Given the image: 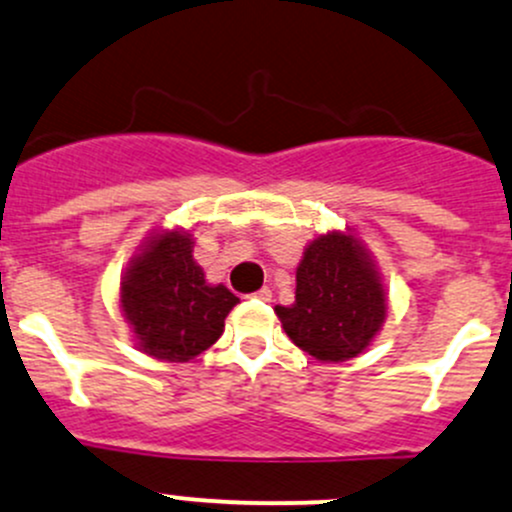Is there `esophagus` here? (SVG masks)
Listing matches in <instances>:
<instances>
[{
    "instance_id": "obj_1",
    "label": "esophagus",
    "mask_w": 512,
    "mask_h": 512,
    "mask_svg": "<svg viewBox=\"0 0 512 512\" xmlns=\"http://www.w3.org/2000/svg\"><path fill=\"white\" fill-rule=\"evenodd\" d=\"M255 299H260V301H270V299H272V289H270V287H262L260 292H255Z\"/></svg>"
}]
</instances>
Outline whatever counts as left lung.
I'll list each match as a JSON object with an SVG mask.
<instances>
[{"label": "left lung", "instance_id": "1", "mask_svg": "<svg viewBox=\"0 0 512 512\" xmlns=\"http://www.w3.org/2000/svg\"><path fill=\"white\" fill-rule=\"evenodd\" d=\"M292 343L321 363L358 358L385 324L387 292L353 228L328 230L304 247L292 306H274Z\"/></svg>", "mask_w": 512, "mask_h": 512}]
</instances>
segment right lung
Returning a JSON list of instances; mask_svg holds the SVG:
<instances>
[{
    "label": "right lung",
    "instance_id": "add662e5",
    "mask_svg": "<svg viewBox=\"0 0 512 512\" xmlns=\"http://www.w3.org/2000/svg\"><path fill=\"white\" fill-rule=\"evenodd\" d=\"M238 301L225 284L208 282L184 228L152 230L120 279V309L134 346L169 363L208 351Z\"/></svg>",
    "mask_w": 512,
    "mask_h": 512
}]
</instances>
